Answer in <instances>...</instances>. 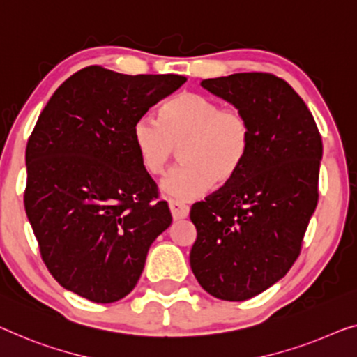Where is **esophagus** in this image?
<instances>
[{
    "label": "esophagus",
    "mask_w": 357,
    "mask_h": 357,
    "mask_svg": "<svg viewBox=\"0 0 357 357\" xmlns=\"http://www.w3.org/2000/svg\"><path fill=\"white\" fill-rule=\"evenodd\" d=\"M168 205H169V210H172V215H173V220L174 221L184 220V218L189 215V206L185 205V204H183V202L169 200Z\"/></svg>",
    "instance_id": "obj_1"
}]
</instances>
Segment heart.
I'll return each instance as SVG.
<instances>
[{
    "label": "heart",
    "instance_id": "1",
    "mask_svg": "<svg viewBox=\"0 0 357 357\" xmlns=\"http://www.w3.org/2000/svg\"><path fill=\"white\" fill-rule=\"evenodd\" d=\"M252 121L245 112L222 107L208 96L184 91L167 100L160 121L142 115L132 126L142 168L162 176L176 157L183 165L162 183L165 195L178 202L199 199L216 184L236 178L252 146Z\"/></svg>",
    "mask_w": 357,
    "mask_h": 357
}]
</instances>
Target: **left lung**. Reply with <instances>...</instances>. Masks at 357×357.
I'll return each instance as SVG.
<instances>
[{"label":"left lung","instance_id":"1","mask_svg":"<svg viewBox=\"0 0 357 357\" xmlns=\"http://www.w3.org/2000/svg\"><path fill=\"white\" fill-rule=\"evenodd\" d=\"M200 84L245 112L253 137L236 178L190 208V268L210 295L243 301L284 278L301 252L319 199L322 139L303 99L273 73Z\"/></svg>","mask_w":357,"mask_h":357}]
</instances>
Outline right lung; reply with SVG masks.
<instances>
[{
	"label": "right lung",
	"mask_w": 357,
	"mask_h": 357,
	"mask_svg": "<svg viewBox=\"0 0 357 357\" xmlns=\"http://www.w3.org/2000/svg\"><path fill=\"white\" fill-rule=\"evenodd\" d=\"M185 79L91 66L47 100L26 142L24 205L41 259L63 289L114 303L136 287L172 213L142 168L132 126Z\"/></svg>",
	"instance_id": "1"
}]
</instances>
